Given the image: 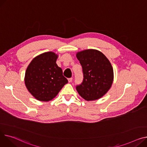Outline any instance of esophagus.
I'll list each match as a JSON object with an SVG mask.
<instances>
[{"instance_id":"1","label":"esophagus","mask_w":147,"mask_h":147,"mask_svg":"<svg viewBox=\"0 0 147 147\" xmlns=\"http://www.w3.org/2000/svg\"><path fill=\"white\" fill-rule=\"evenodd\" d=\"M68 82H69V83H71L73 81V78L72 77L69 78V79H68Z\"/></svg>"}]
</instances>
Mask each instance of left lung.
Returning <instances> with one entry per match:
<instances>
[{
  "mask_svg": "<svg viewBox=\"0 0 147 147\" xmlns=\"http://www.w3.org/2000/svg\"><path fill=\"white\" fill-rule=\"evenodd\" d=\"M82 67L83 79L76 90L85 100L100 99L109 90L113 80L112 65L106 57L96 50H86L76 55Z\"/></svg>",
  "mask_w": 147,
  "mask_h": 147,
  "instance_id": "obj_1",
  "label": "left lung"
}]
</instances>
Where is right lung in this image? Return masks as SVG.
<instances>
[{
	"mask_svg": "<svg viewBox=\"0 0 147 147\" xmlns=\"http://www.w3.org/2000/svg\"><path fill=\"white\" fill-rule=\"evenodd\" d=\"M57 57L53 52L39 55L32 60L26 70V87L38 100H52L68 83L62 69L56 64Z\"/></svg>",
	"mask_w": 147,
	"mask_h": 147,
	"instance_id": "1",
	"label": "right lung"
}]
</instances>
